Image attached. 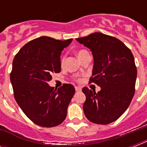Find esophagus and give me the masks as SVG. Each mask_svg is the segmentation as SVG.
Wrapping results in <instances>:
<instances>
[{"label":"esophagus","mask_w":147,"mask_h":147,"mask_svg":"<svg viewBox=\"0 0 147 147\" xmlns=\"http://www.w3.org/2000/svg\"><path fill=\"white\" fill-rule=\"evenodd\" d=\"M76 92H81V91H82V88H81V87H77V86H76Z\"/></svg>","instance_id":"1"}]
</instances>
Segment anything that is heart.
<instances>
[{"label":"heart","instance_id":"obj_1","mask_svg":"<svg viewBox=\"0 0 147 147\" xmlns=\"http://www.w3.org/2000/svg\"><path fill=\"white\" fill-rule=\"evenodd\" d=\"M88 52L87 50H85V49H79V50L78 51L77 54H78V58H79V59H81V58H82L84 55H85L86 54H88ZM65 59V55H63V56L61 58V63H62V64H63V63H64Z\"/></svg>","mask_w":147,"mask_h":147}]
</instances>
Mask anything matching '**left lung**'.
<instances>
[{
	"label": "left lung",
	"mask_w": 147,
	"mask_h": 147,
	"mask_svg": "<svg viewBox=\"0 0 147 147\" xmlns=\"http://www.w3.org/2000/svg\"><path fill=\"white\" fill-rule=\"evenodd\" d=\"M94 57L90 83L100 87L98 93L87 87L83 110L88 121L108 124L117 121L129 107L135 93L137 67L130 49L118 39L101 33L77 38Z\"/></svg>",
	"instance_id": "1"
}]
</instances>
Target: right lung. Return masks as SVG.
<instances>
[{
	"instance_id": "obj_1",
	"label": "right lung",
	"mask_w": 147,
	"mask_h": 147,
	"mask_svg": "<svg viewBox=\"0 0 147 147\" xmlns=\"http://www.w3.org/2000/svg\"><path fill=\"white\" fill-rule=\"evenodd\" d=\"M71 41L41 36L24 45L13 59L10 82L15 100L36 125L53 127L66 117L75 88L63 84L56 90L48 82L52 74L61 71L60 55Z\"/></svg>"
}]
</instances>
